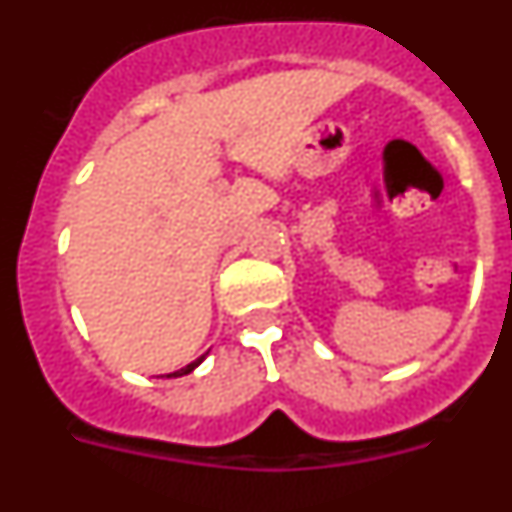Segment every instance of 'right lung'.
<instances>
[{
	"label": "right lung",
	"instance_id": "right-lung-1",
	"mask_svg": "<svg viewBox=\"0 0 512 512\" xmlns=\"http://www.w3.org/2000/svg\"><path fill=\"white\" fill-rule=\"evenodd\" d=\"M207 356V354H205ZM205 356H200V359H194L192 364H187V366H182V369H179V372H174V374H166V377H184V374H189V372H194V369H197V366L202 364V361H205Z\"/></svg>",
	"mask_w": 512,
	"mask_h": 512
}]
</instances>
